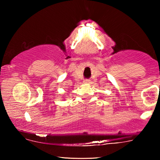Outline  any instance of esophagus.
Masks as SVG:
<instances>
[{
	"label": "esophagus",
	"instance_id": "esophagus-1",
	"mask_svg": "<svg viewBox=\"0 0 160 160\" xmlns=\"http://www.w3.org/2000/svg\"><path fill=\"white\" fill-rule=\"evenodd\" d=\"M89 82H90V80H84V82H85V83H89Z\"/></svg>",
	"mask_w": 160,
	"mask_h": 160
}]
</instances>
